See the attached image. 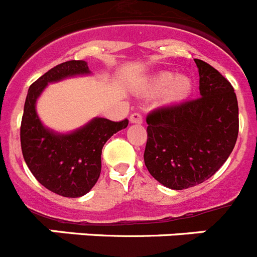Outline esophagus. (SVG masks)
<instances>
[{
    "mask_svg": "<svg viewBox=\"0 0 257 257\" xmlns=\"http://www.w3.org/2000/svg\"><path fill=\"white\" fill-rule=\"evenodd\" d=\"M129 121L133 122V124H142L144 122V117H142L141 113L135 112L129 116Z\"/></svg>",
    "mask_w": 257,
    "mask_h": 257,
    "instance_id": "34e87169",
    "label": "esophagus"
}]
</instances>
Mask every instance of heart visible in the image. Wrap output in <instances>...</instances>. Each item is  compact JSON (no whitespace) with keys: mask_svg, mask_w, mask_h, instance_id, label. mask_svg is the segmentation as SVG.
<instances>
[{"mask_svg":"<svg viewBox=\"0 0 257 257\" xmlns=\"http://www.w3.org/2000/svg\"><path fill=\"white\" fill-rule=\"evenodd\" d=\"M166 98L168 102H178L184 99L191 89V81L186 76H178L175 79L172 72H162L156 75L149 82V91L153 94H159L166 90Z\"/></svg>","mask_w":257,"mask_h":257,"instance_id":"obj_1","label":"heart"}]
</instances>
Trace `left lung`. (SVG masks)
<instances>
[{
	"label": "left lung",
	"mask_w": 257,
	"mask_h": 257,
	"mask_svg": "<svg viewBox=\"0 0 257 257\" xmlns=\"http://www.w3.org/2000/svg\"><path fill=\"white\" fill-rule=\"evenodd\" d=\"M195 63L200 97L155 108L146 117L145 164L156 181L173 190L215 175L233 151L239 131L231 84L206 62Z\"/></svg>",
	"instance_id": "8db88e82"
}]
</instances>
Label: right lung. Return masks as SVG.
Masks as SVG:
<instances>
[{
  "label": "right lung",
  "mask_w": 257,
  "mask_h": 257,
  "mask_svg": "<svg viewBox=\"0 0 257 257\" xmlns=\"http://www.w3.org/2000/svg\"><path fill=\"white\" fill-rule=\"evenodd\" d=\"M89 73L85 61H68L53 67L28 89L21 125L23 158L36 180L48 190L79 198L91 190L101 175L102 149L113 133L128 126V119L111 121L95 117L70 135L45 128L36 113V101L49 82Z\"/></svg>",
  "instance_id": "1"
}]
</instances>
